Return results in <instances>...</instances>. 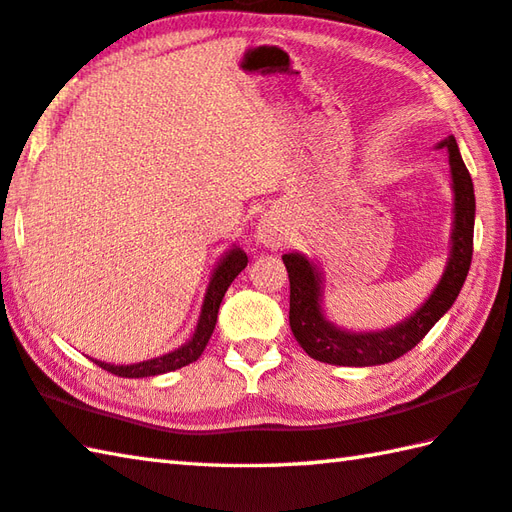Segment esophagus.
<instances>
[{"mask_svg":"<svg viewBox=\"0 0 512 512\" xmlns=\"http://www.w3.org/2000/svg\"><path fill=\"white\" fill-rule=\"evenodd\" d=\"M285 229L281 225V220L276 216H263L258 220V227H256V238L260 245L265 247H281L285 243Z\"/></svg>","mask_w":512,"mask_h":512,"instance_id":"1","label":"esophagus"}]
</instances>
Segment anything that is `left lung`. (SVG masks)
Instances as JSON below:
<instances>
[{
	"label": "left lung",
	"mask_w": 512,
	"mask_h": 512,
	"mask_svg": "<svg viewBox=\"0 0 512 512\" xmlns=\"http://www.w3.org/2000/svg\"><path fill=\"white\" fill-rule=\"evenodd\" d=\"M448 151L452 178V229L450 252L437 287L417 310L401 323L383 330L356 332L332 323L323 310V272L312 258L301 252L283 254L289 276V327L298 345L316 361L347 368H368L399 359L410 352L432 325L457 301L466 283L472 260V231H475V189L461 160L455 136L437 144Z\"/></svg>",
	"instance_id": "left-lung-1"
}]
</instances>
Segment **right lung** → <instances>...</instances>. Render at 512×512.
<instances>
[{"instance_id": "obj_1", "label": "right lung", "mask_w": 512, "mask_h": 512, "mask_svg": "<svg viewBox=\"0 0 512 512\" xmlns=\"http://www.w3.org/2000/svg\"><path fill=\"white\" fill-rule=\"evenodd\" d=\"M245 267H247V254L238 245H231V249H227L223 258L218 260V265L214 267V272H211V276H209L205 298H202V305H200L196 330H194V334H191V339L187 343H182L180 347H176V350H171L167 354L153 356V359L140 361V363L115 365V363H106V361H98V359H95V363H98L100 368H104L106 372L124 376V379H142V376H158L165 372L180 370V368H185V365L198 361L200 354L205 352L211 334H214L223 296L229 289L231 281H234V278L243 272Z\"/></svg>"}]
</instances>
